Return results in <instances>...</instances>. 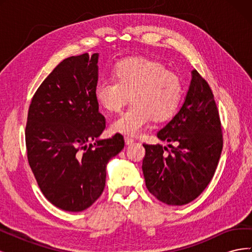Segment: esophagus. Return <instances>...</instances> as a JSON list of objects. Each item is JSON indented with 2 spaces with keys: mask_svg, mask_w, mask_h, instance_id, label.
I'll return each instance as SVG.
<instances>
[{
  "mask_svg": "<svg viewBox=\"0 0 252 252\" xmlns=\"http://www.w3.org/2000/svg\"><path fill=\"white\" fill-rule=\"evenodd\" d=\"M133 142H134V140L131 139V138H128V136H126V138H125V143H126V145H131Z\"/></svg>",
  "mask_w": 252,
  "mask_h": 252,
  "instance_id": "34e87169",
  "label": "esophagus"
}]
</instances>
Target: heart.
Here are the masks:
<instances>
[{
	"instance_id": "1",
	"label": "heart",
	"mask_w": 252,
	"mask_h": 252,
	"mask_svg": "<svg viewBox=\"0 0 252 252\" xmlns=\"http://www.w3.org/2000/svg\"><path fill=\"white\" fill-rule=\"evenodd\" d=\"M112 81L94 88L96 103L106 111L119 112L131 105L111 124L114 132L138 134L154 119L163 122L177 112L183 95L181 79L157 60L131 57L120 60L111 69Z\"/></svg>"
}]
</instances>
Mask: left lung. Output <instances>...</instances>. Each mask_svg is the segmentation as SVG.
Masks as SVG:
<instances>
[{
	"label": "left lung",
	"mask_w": 252,
	"mask_h": 252,
	"mask_svg": "<svg viewBox=\"0 0 252 252\" xmlns=\"http://www.w3.org/2000/svg\"><path fill=\"white\" fill-rule=\"evenodd\" d=\"M162 145L143 144L142 169L146 187L158 201L181 206L196 199L215 175L223 149L222 125L212 90L192 70L185 102L180 111L158 132ZM167 154H165L164 151Z\"/></svg>",
	"instance_id": "8db88e82"
}]
</instances>
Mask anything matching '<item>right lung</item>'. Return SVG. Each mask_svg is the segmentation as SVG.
<instances>
[{
	"instance_id": "1",
	"label": "right lung",
	"mask_w": 252,
	"mask_h": 252,
	"mask_svg": "<svg viewBox=\"0 0 252 252\" xmlns=\"http://www.w3.org/2000/svg\"><path fill=\"white\" fill-rule=\"evenodd\" d=\"M97 59L98 53H83L63 60L37 88L28 109L29 166L45 197L66 211L85 210L101 196L106 165L125 144L120 133L96 140L106 127L94 98Z\"/></svg>"
}]
</instances>
